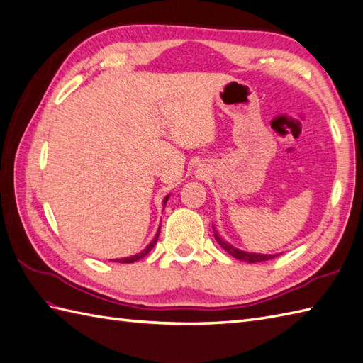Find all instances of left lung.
<instances>
[{"label":"left lung","instance_id":"obj_1","mask_svg":"<svg viewBox=\"0 0 363 363\" xmlns=\"http://www.w3.org/2000/svg\"><path fill=\"white\" fill-rule=\"evenodd\" d=\"M216 238H217L218 245L222 246L225 251H228V254H231L233 257H235L238 260H243V262H248V263H257V262H267V260H272V259L277 257V255H262V254H250V252L238 251V250L233 248L231 245H228L226 242H223L217 234H216Z\"/></svg>","mask_w":363,"mask_h":363}]
</instances>
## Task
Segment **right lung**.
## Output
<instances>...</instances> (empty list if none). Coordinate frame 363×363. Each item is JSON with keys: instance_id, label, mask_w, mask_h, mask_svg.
<instances>
[{"instance_id": "1", "label": "right lung", "mask_w": 363, "mask_h": 363, "mask_svg": "<svg viewBox=\"0 0 363 363\" xmlns=\"http://www.w3.org/2000/svg\"><path fill=\"white\" fill-rule=\"evenodd\" d=\"M167 199H169V196H167L164 200H163V205H166V201H167ZM158 234H160V229H158V233L155 234V237H154V240L149 243L147 246H146V250H143L141 251L140 254H137V255H132V257H126V259H117V260H113V262H117V263H134V262H137V260H140V259H143L145 255H147V252L151 251L154 246H155V243H157V238H158Z\"/></svg>"}]
</instances>
